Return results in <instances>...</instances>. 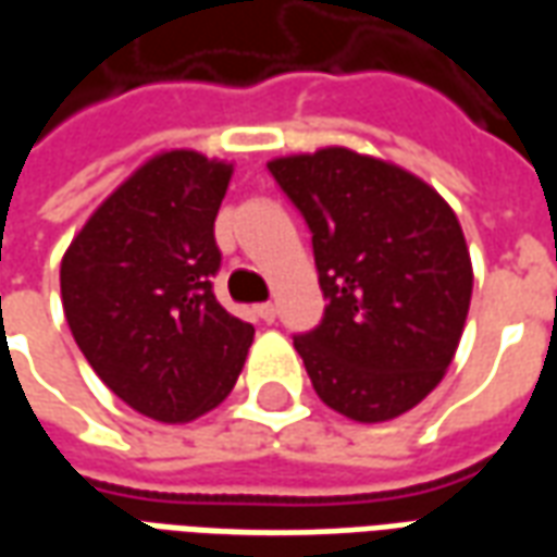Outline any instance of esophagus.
Listing matches in <instances>:
<instances>
[{
  "mask_svg": "<svg viewBox=\"0 0 557 557\" xmlns=\"http://www.w3.org/2000/svg\"><path fill=\"white\" fill-rule=\"evenodd\" d=\"M256 315H259V319H262V322H268V325H271V322H274V319H277V307H274V304H256V310H253Z\"/></svg>",
  "mask_w": 557,
  "mask_h": 557,
  "instance_id": "34e87169",
  "label": "esophagus"
}]
</instances>
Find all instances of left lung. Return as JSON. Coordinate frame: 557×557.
<instances>
[{"instance_id": "left-lung-1", "label": "left lung", "mask_w": 557, "mask_h": 557, "mask_svg": "<svg viewBox=\"0 0 557 557\" xmlns=\"http://www.w3.org/2000/svg\"><path fill=\"white\" fill-rule=\"evenodd\" d=\"M268 170L313 232L325 315L295 337L313 391L358 423L406 414L466 327L474 271L454 208L414 172L346 146Z\"/></svg>"}]
</instances>
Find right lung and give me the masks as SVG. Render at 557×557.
Instances as JSON below:
<instances>
[{"label":"right lung","instance_id":"add662e5","mask_svg":"<svg viewBox=\"0 0 557 557\" xmlns=\"http://www.w3.org/2000/svg\"><path fill=\"white\" fill-rule=\"evenodd\" d=\"M230 178V160L160 151L91 211L62 256V307L79 351L115 397L160 423L218 409L253 343V325L211 289Z\"/></svg>","mask_w":557,"mask_h":557}]
</instances>
